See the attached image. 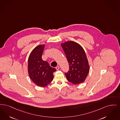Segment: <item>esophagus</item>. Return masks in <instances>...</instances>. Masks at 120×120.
<instances>
[{
  "label": "esophagus",
  "mask_w": 120,
  "mask_h": 120,
  "mask_svg": "<svg viewBox=\"0 0 120 120\" xmlns=\"http://www.w3.org/2000/svg\"><path fill=\"white\" fill-rule=\"evenodd\" d=\"M59 68H60V67H59V66H58L56 67V69L57 70H58L59 69Z\"/></svg>",
  "instance_id": "obj_1"
}]
</instances>
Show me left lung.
I'll return each instance as SVG.
<instances>
[{"label": "left lung", "instance_id": "obj_1", "mask_svg": "<svg viewBox=\"0 0 120 120\" xmlns=\"http://www.w3.org/2000/svg\"><path fill=\"white\" fill-rule=\"evenodd\" d=\"M69 64L65 73L68 81L74 85L83 82L90 70L88 61L83 48L76 42L70 41L61 44Z\"/></svg>", "mask_w": 120, "mask_h": 120}]
</instances>
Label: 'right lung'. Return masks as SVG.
<instances>
[{"label":"right lung","mask_w":120,"mask_h":120,"mask_svg":"<svg viewBox=\"0 0 120 120\" xmlns=\"http://www.w3.org/2000/svg\"><path fill=\"white\" fill-rule=\"evenodd\" d=\"M45 45L35 47L28 58V71L30 78L38 86L45 87L50 83L54 78L55 68L51 67L48 63L42 60V53Z\"/></svg>","instance_id":"1"}]
</instances>
